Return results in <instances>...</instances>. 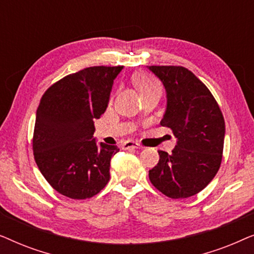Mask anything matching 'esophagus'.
I'll return each instance as SVG.
<instances>
[{"mask_svg": "<svg viewBox=\"0 0 254 254\" xmlns=\"http://www.w3.org/2000/svg\"><path fill=\"white\" fill-rule=\"evenodd\" d=\"M123 148L126 150L127 149H141L142 145L135 141H126L123 143Z\"/></svg>", "mask_w": 254, "mask_h": 254, "instance_id": "34e87169", "label": "esophagus"}]
</instances>
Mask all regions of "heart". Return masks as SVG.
<instances>
[{"instance_id":"b5f03b06","label":"heart","mask_w":254,"mask_h":254,"mask_svg":"<svg viewBox=\"0 0 254 254\" xmlns=\"http://www.w3.org/2000/svg\"><path fill=\"white\" fill-rule=\"evenodd\" d=\"M134 84L136 86L140 93L147 91V90L157 88L156 83L147 75H136L134 77Z\"/></svg>"}]
</instances>
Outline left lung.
I'll return each instance as SVG.
<instances>
[{
	"label": "left lung",
	"instance_id": "8db88e82",
	"mask_svg": "<svg viewBox=\"0 0 254 254\" xmlns=\"http://www.w3.org/2000/svg\"><path fill=\"white\" fill-rule=\"evenodd\" d=\"M166 91V110L161 125L177 137L172 154L159 150V161L149 170L152 185L171 199L195 195L220 169L225 125L209 89L180 65H150Z\"/></svg>",
	"mask_w": 254,
	"mask_h": 254
}]
</instances>
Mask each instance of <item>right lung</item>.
I'll use <instances>...</instances> for the list:
<instances>
[{
	"instance_id": "obj_1",
	"label": "right lung",
	"mask_w": 254,
	"mask_h": 254,
	"mask_svg": "<svg viewBox=\"0 0 254 254\" xmlns=\"http://www.w3.org/2000/svg\"><path fill=\"white\" fill-rule=\"evenodd\" d=\"M123 65H97L67 75L41 97L33 131V155L41 175L62 195L83 200L110 180L117 145L97 143L95 123L109 105Z\"/></svg>"
}]
</instances>
